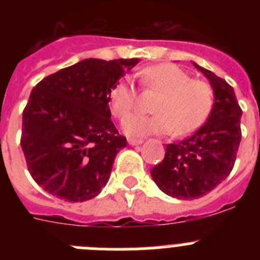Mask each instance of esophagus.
Masks as SVG:
<instances>
[{
  "instance_id": "esophagus-1",
  "label": "esophagus",
  "mask_w": 260,
  "mask_h": 260,
  "mask_svg": "<svg viewBox=\"0 0 260 260\" xmlns=\"http://www.w3.org/2000/svg\"><path fill=\"white\" fill-rule=\"evenodd\" d=\"M127 143L130 146H139V144L143 143V139H134V138H128Z\"/></svg>"
}]
</instances>
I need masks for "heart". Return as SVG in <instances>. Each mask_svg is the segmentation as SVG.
I'll use <instances>...</instances> for the list:
<instances>
[{"instance_id": "obj_1", "label": "heart", "mask_w": 260, "mask_h": 260, "mask_svg": "<svg viewBox=\"0 0 260 260\" xmlns=\"http://www.w3.org/2000/svg\"><path fill=\"white\" fill-rule=\"evenodd\" d=\"M143 84L162 91L157 99L153 116L134 114L123 121V132L130 137L165 135L176 130L186 135L201 127L207 119L213 104L212 89L202 80H191L185 70L172 63L147 68L142 73ZM137 102V92L132 82L118 80L109 92L112 113L125 118L132 113Z\"/></svg>"}]
</instances>
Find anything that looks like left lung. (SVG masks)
<instances>
[{"label":"left lung","mask_w":260,"mask_h":260,"mask_svg":"<svg viewBox=\"0 0 260 260\" xmlns=\"http://www.w3.org/2000/svg\"><path fill=\"white\" fill-rule=\"evenodd\" d=\"M213 89L207 121L191 137L168 144L164 160L151 169L158 189L183 201L201 198L224 181L233 169L241 142V116L233 87L212 71L192 62Z\"/></svg>","instance_id":"obj_1"}]
</instances>
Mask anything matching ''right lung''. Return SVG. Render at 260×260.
<instances>
[{"mask_svg":"<svg viewBox=\"0 0 260 260\" xmlns=\"http://www.w3.org/2000/svg\"><path fill=\"white\" fill-rule=\"evenodd\" d=\"M139 58H87L39 82L23 110L20 146L32 178L68 202L95 198L126 147L110 119L112 87Z\"/></svg>","mask_w":260,"mask_h":260,"instance_id":"obj_1","label":"right lung"}]
</instances>
